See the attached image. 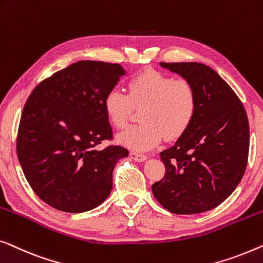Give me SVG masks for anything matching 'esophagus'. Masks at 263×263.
<instances>
[{
	"instance_id": "1",
	"label": "esophagus",
	"mask_w": 263,
	"mask_h": 263,
	"mask_svg": "<svg viewBox=\"0 0 263 263\" xmlns=\"http://www.w3.org/2000/svg\"><path fill=\"white\" fill-rule=\"evenodd\" d=\"M130 157L132 158V160H135V161H137V162H143V161L146 160L145 155L139 154V153H136V151H131V153H130Z\"/></svg>"
}]
</instances>
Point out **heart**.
Returning <instances> with one entry per match:
<instances>
[{"label": "heart", "instance_id": "b5f03b06", "mask_svg": "<svg viewBox=\"0 0 263 263\" xmlns=\"http://www.w3.org/2000/svg\"><path fill=\"white\" fill-rule=\"evenodd\" d=\"M140 106L142 124L128 127L118 140L132 150L147 151L157 146L163 137L176 139L186 132L197 113V90L186 79H174L150 68L127 81V94L112 88L103 99L107 119L117 130H123L133 108Z\"/></svg>", "mask_w": 263, "mask_h": 263}]
</instances>
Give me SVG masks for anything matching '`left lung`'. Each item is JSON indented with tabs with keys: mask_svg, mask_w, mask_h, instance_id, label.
Instances as JSON below:
<instances>
[{
	"mask_svg": "<svg viewBox=\"0 0 263 263\" xmlns=\"http://www.w3.org/2000/svg\"><path fill=\"white\" fill-rule=\"evenodd\" d=\"M161 65L192 82L198 96L195 117L172 147L162 151L163 179L154 197L176 214H194L220 205L241 182L249 154V121L231 87L201 63Z\"/></svg>",
	"mask_w": 263,
	"mask_h": 263,
	"instance_id": "8db88e82",
	"label": "left lung"
}]
</instances>
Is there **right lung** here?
<instances>
[{
	"instance_id": "right-lung-1",
	"label": "right lung",
	"mask_w": 263,
	"mask_h": 263,
	"mask_svg": "<svg viewBox=\"0 0 263 263\" xmlns=\"http://www.w3.org/2000/svg\"><path fill=\"white\" fill-rule=\"evenodd\" d=\"M124 73L119 64L81 61L42 81L28 96L17 158L32 190L53 209L86 212L112 191L113 169L128 150L98 145L113 139L103 99Z\"/></svg>"
}]
</instances>
